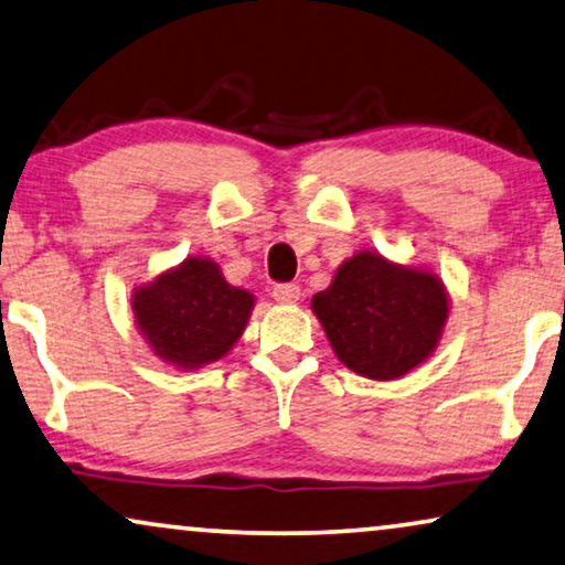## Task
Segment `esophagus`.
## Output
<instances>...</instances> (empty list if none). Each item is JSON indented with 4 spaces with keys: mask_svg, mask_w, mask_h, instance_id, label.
Segmentation results:
<instances>
[{
    "mask_svg": "<svg viewBox=\"0 0 565 565\" xmlns=\"http://www.w3.org/2000/svg\"><path fill=\"white\" fill-rule=\"evenodd\" d=\"M273 298L277 303H296L300 300V288L296 282H280L273 288Z\"/></svg>",
    "mask_w": 565,
    "mask_h": 565,
    "instance_id": "obj_1",
    "label": "esophagus"
}]
</instances>
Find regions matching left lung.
<instances>
[{
  "label": "left lung",
  "instance_id": "8db88e82",
  "mask_svg": "<svg viewBox=\"0 0 565 565\" xmlns=\"http://www.w3.org/2000/svg\"><path fill=\"white\" fill-rule=\"evenodd\" d=\"M311 306L337 358L375 381L419 365L447 319V296L435 275L391 265L373 252L347 259Z\"/></svg>",
  "mask_w": 565,
  "mask_h": 565
}]
</instances>
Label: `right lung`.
Returning <instances> with one entry per match:
<instances>
[{"label":"right lung","mask_w":565,"mask_h":565,"mask_svg":"<svg viewBox=\"0 0 565 565\" xmlns=\"http://www.w3.org/2000/svg\"><path fill=\"white\" fill-rule=\"evenodd\" d=\"M254 298L231 288L211 259H188L134 296L136 323L161 360L198 367L223 358L246 327Z\"/></svg>","instance_id":"obj_1"}]
</instances>
